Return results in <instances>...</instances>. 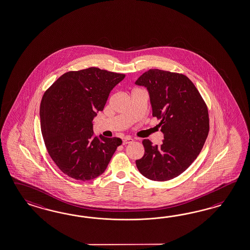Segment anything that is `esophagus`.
I'll return each mask as SVG.
<instances>
[{
	"instance_id": "obj_1",
	"label": "esophagus",
	"mask_w": 250,
	"mask_h": 250,
	"mask_svg": "<svg viewBox=\"0 0 250 250\" xmlns=\"http://www.w3.org/2000/svg\"><path fill=\"white\" fill-rule=\"evenodd\" d=\"M132 142H133V140H132L131 138H129V137H126V138L123 140V145H127V144L132 143Z\"/></svg>"
}]
</instances>
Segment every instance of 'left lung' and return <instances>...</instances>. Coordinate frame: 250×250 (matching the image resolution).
<instances>
[{"label": "left lung", "instance_id": "left-lung-1", "mask_svg": "<svg viewBox=\"0 0 250 250\" xmlns=\"http://www.w3.org/2000/svg\"><path fill=\"white\" fill-rule=\"evenodd\" d=\"M135 83L145 86L152 115L160 120L164 133L160 146L143 140L144 156L136 160L139 171L147 179L166 181L178 177L192 164L209 131L208 110L192 82L184 74L150 69Z\"/></svg>", "mask_w": 250, "mask_h": 250}]
</instances>
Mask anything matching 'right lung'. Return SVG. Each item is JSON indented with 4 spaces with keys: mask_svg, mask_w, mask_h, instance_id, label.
<instances>
[{
    "mask_svg": "<svg viewBox=\"0 0 250 250\" xmlns=\"http://www.w3.org/2000/svg\"><path fill=\"white\" fill-rule=\"evenodd\" d=\"M125 78L96 67L62 74L46 90L40 107L41 129L51 160L70 178L90 180L102 175L122 145L120 138L93 132V118L109 92Z\"/></svg>",
    "mask_w": 250,
    "mask_h": 250,
    "instance_id": "1",
    "label": "right lung"
}]
</instances>
